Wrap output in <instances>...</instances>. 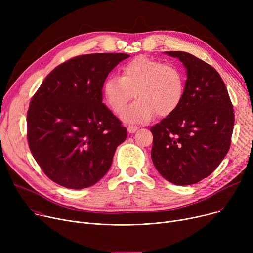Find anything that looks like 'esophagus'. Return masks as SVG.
I'll return each instance as SVG.
<instances>
[{
	"mask_svg": "<svg viewBox=\"0 0 253 253\" xmlns=\"http://www.w3.org/2000/svg\"><path fill=\"white\" fill-rule=\"evenodd\" d=\"M138 129L137 126H134V125H129L127 127V131L129 132V133H134V132Z\"/></svg>",
	"mask_w": 253,
	"mask_h": 253,
	"instance_id": "esophagus-1",
	"label": "esophagus"
}]
</instances>
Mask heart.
I'll return each mask as SVG.
<instances>
[{
    "label": "heart",
    "instance_id": "1",
    "mask_svg": "<svg viewBox=\"0 0 253 253\" xmlns=\"http://www.w3.org/2000/svg\"><path fill=\"white\" fill-rule=\"evenodd\" d=\"M121 72V78H106L102 95L109 108L119 115L135 93L138 100L124 109L121 118L124 122L143 123L156 113L165 117L179 106L184 93V77L177 66L139 55L125 63Z\"/></svg>",
    "mask_w": 253,
    "mask_h": 253
}]
</instances>
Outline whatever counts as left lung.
<instances>
[{
    "label": "left lung",
    "mask_w": 253,
    "mask_h": 253,
    "mask_svg": "<svg viewBox=\"0 0 253 253\" xmlns=\"http://www.w3.org/2000/svg\"><path fill=\"white\" fill-rule=\"evenodd\" d=\"M187 80L178 108L151 128L152 160L166 180L189 185L210 175L228 154L234 110L219 74L188 52L167 51Z\"/></svg>",
    "instance_id": "left-lung-1"
}]
</instances>
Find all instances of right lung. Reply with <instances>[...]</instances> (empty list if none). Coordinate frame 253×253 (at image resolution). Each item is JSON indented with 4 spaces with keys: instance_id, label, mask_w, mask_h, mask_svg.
<instances>
[{
    "instance_id": "right-lung-1",
    "label": "right lung",
    "mask_w": 253,
    "mask_h": 253,
    "mask_svg": "<svg viewBox=\"0 0 253 253\" xmlns=\"http://www.w3.org/2000/svg\"><path fill=\"white\" fill-rule=\"evenodd\" d=\"M125 53L77 56L53 70L28 112L30 150L44 173L64 188L81 190L109 171L126 128L102 102V85Z\"/></svg>"
}]
</instances>
